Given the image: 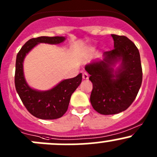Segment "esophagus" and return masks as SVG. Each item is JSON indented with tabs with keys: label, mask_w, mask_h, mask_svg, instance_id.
<instances>
[{
	"label": "esophagus",
	"mask_w": 157,
	"mask_h": 157,
	"mask_svg": "<svg viewBox=\"0 0 157 157\" xmlns=\"http://www.w3.org/2000/svg\"><path fill=\"white\" fill-rule=\"evenodd\" d=\"M83 80H88L89 79V75L86 72H84L83 74Z\"/></svg>",
	"instance_id": "esophagus-1"
}]
</instances>
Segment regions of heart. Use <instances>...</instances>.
I'll return each mask as SVG.
<instances>
[{
  "label": "heart",
  "mask_w": 157,
  "mask_h": 157,
  "mask_svg": "<svg viewBox=\"0 0 157 157\" xmlns=\"http://www.w3.org/2000/svg\"><path fill=\"white\" fill-rule=\"evenodd\" d=\"M94 47H91V48H90V51H91V52H93V51H94Z\"/></svg>",
  "instance_id": "heart-1"
}]
</instances>
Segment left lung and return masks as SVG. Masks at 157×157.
Segmentation results:
<instances>
[{
	"label": "left lung",
	"instance_id": "left-lung-1",
	"mask_svg": "<svg viewBox=\"0 0 157 157\" xmlns=\"http://www.w3.org/2000/svg\"><path fill=\"white\" fill-rule=\"evenodd\" d=\"M114 49L103 53V59L85 66L93 83L90 102L102 115H115L126 110L135 99L142 83L139 51L124 36L111 35ZM117 63L120 66L113 68Z\"/></svg>",
	"mask_w": 157,
	"mask_h": 157
}]
</instances>
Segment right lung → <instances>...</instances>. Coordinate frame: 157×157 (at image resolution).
Instances as JSON below:
<instances>
[{
    "label": "right lung",
    "mask_w": 157,
    "mask_h": 157,
    "mask_svg": "<svg viewBox=\"0 0 157 157\" xmlns=\"http://www.w3.org/2000/svg\"><path fill=\"white\" fill-rule=\"evenodd\" d=\"M66 39L64 36H40L29 39L17 55L15 86L20 99L33 116L40 119H57L64 115L68 108L72 93L82 81V74L66 79L51 90L40 91L30 87L23 73V61L26 55L39 43L58 45Z\"/></svg>",
    "instance_id": "obj_1"
}]
</instances>
